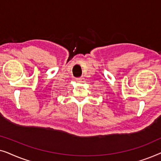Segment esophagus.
Here are the masks:
<instances>
[{"label": "esophagus", "mask_w": 161, "mask_h": 161, "mask_svg": "<svg viewBox=\"0 0 161 161\" xmlns=\"http://www.w3.org/2000/svg\"><path fill=\"white\" fill-rule=\"evenodd\" d=\"M76 81L78 83H84L85 82V79L83 78H79L76 79Z\"/></svg>", "instance_id": "34e87169"}]
</instances>
